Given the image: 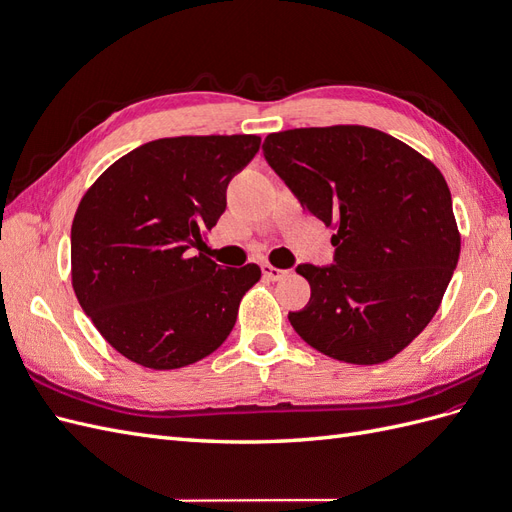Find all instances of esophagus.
Masks as SVG:
<instances>
[{"instance_id":"obj_1","label":"esophagus","mask_w":512,"mask_h":512,"mask_svg":"<svg viewBox=\"0 0 512 512\" xmlns=\"http://www.w3.org/2000/svg\"><path fill=\"white\" fill-rule=\"evenodd\" d=\"M262 275H265L267 280H271V282H277V280H282V277L286 275V271L284 269H277L273 265H262Z\"/></svg>"}]
</instances>
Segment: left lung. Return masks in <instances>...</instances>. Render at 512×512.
<instances>
[{"instance_id": "obj_1", "label": "left lung", "mask_w": 512, "mask_h": 512, "mask_svg": "<svg viewBox=\"0 0 512 512\" xmlns=\"http://www.w3.org/2000/svg\"><path fill=\"white\" fill-rule=\"evenodd\" d=\"M265 158L333 228L335 265H299L312 288L292 329L331 359H393L436 316L461 235L451 190L431 160L367 126L294 128L265 138Z\"/></svg>"}]
</instances>
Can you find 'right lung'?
Listing matches in <instances>:
<instances>
[{"instance_id":"1","label":"right lung","mask_w":512,"mask_h":512,"mask_svg":"<svg viewBox=\"0 0 512 512\" xmlns=\"http://www.w3.org/2000/svg\"><path fill=\"white\" fill-rule=\"evenodd\" d=\"M260 136L158 138L108 166L74 213L72 288L100 335L149 369H179L218 350L260 267H218L203 250L228 181Z\"/></svg>"}]
</instances>
